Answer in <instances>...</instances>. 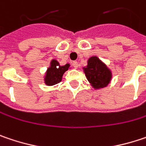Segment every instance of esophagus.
I'll use <instances>...</instances> for the list:
<instances>
[{
    "instance_id": "obj_1",
    "label": "esophagus",
    "mask_w": 146,
    "mask_h": 146,
    "mask_svg": "<svg viewBox=\"0 0 146 146\" xmlns=\"http://www.w3.org/2000/svg\"><path fill=\"white\" fill-rule=\"evenodd\" d=\"M72 66H74V68H76H76L78 67V66H79L78 62H77V61H73V62H72Z\"/></svg>"
}]
</instances>
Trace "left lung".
<instances>
[{
  "instance_id": "obj_1",
  "label": "left lung",
  "mask_w": 146,
  "mask_h": 146,
  "mask_svg": "<svg viewBox=\"0 0 146 146\" xmlns=\"http://www.w3.org/2000/svg\"><path fill=\"white\" fill-rule=\"evenodd\" d=\"M84 71L91 86L96 89L106 86L111 79L109 69L96 56L89 59L88 65L84 68Z\"/></svg>"
}]
</instances>
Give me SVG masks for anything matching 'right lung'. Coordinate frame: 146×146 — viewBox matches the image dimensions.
I'll use <instances>...</instances> for the list:
<instances>
[{"label":"right lung","instance_id":"right-lung-1","mask_svg":"<svg viewBox=\"0 0 146 146\" xmlns=\"http://www.w3.org/2000/svg\"><path fill=\"white\" fill-rule=\"evenodd\" d=\"M70 66L69 64L60 66L56 60H52L50 62V67L48 68L45 82L48 86H53L61 81L63 74L68 70Z\"/></svg>","mask_w":146,"mask_h":146}]
</instances>
